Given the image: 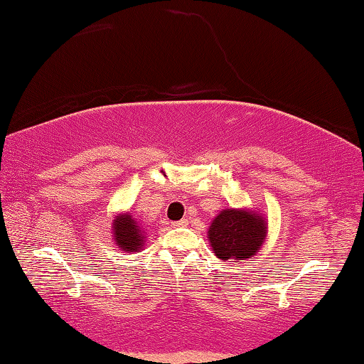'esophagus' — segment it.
<instances>
[{
	"mask_svg": "<svg viewBox=\"0 0 364 364\" xmlns=\"http://www.w3.org/2000/svg\"><path fill=\"white\" fill-rule=\"evenodd\" d=\"M188 224V222L186 220V219H182V220H178V222H172V227H174V228H177V227H183V225H187Z\"/></svg>",
	"mask_w": 364,
	"mask_h": 364,
	"instance_id": "1",
	"label": "esophagus"
}]
</instances>
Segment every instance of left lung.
<instances>
[{
    "instance_id": "left-lung-1",
    "label": "left lung",
    "mask_w": 364,
    "mask_h": 364,
    "mask_svg": "<svg viewBox=\"0 0 364 364\" xmlns=\"http://www.w3.org/2000/svg\"><path fill=\"white\" fill-rule=\"evenodd\" d=\"M267 227L260 215L238 209H225L213 220L208 238L222 260L250 259L262 246Z\"/></svg>"
}]
</instances>
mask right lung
Listing matches in <instances>:
<instances>
[{
    "label": "right lung",
    "instance_id": "1",
    "mask_svg": "<svg viewBox=\"0 0 364 364\" xmlns=\"http://www.w3.org/2000/svg\"><path fill=\"white\" fill-rule=\"evenodd\" d=\"M113 237L123 251H139L144 245V235L129 214L117 215L113 222Z\"/></svg>",
    "mask_w": 364,
    "mask_h": 364
}]
</instances>
